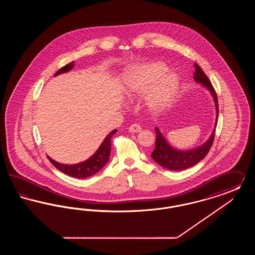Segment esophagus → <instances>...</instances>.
<instances>
[{"instance_id":"1","label":"esophagus","mask_w":255,"mask_h":255,"mask_svg":"<svg viewBox=\"0 0 255 255\" xmlns=\"http://www.w3.org/2000/svg\"><path fill=\"white\" fill-rule=\"evenodd\" d=\"M129 131L133 132V133H137L141 131V126L137 123H133L130 127H129Z\"/></svg>"}]
</instances>
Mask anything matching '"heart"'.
Returning a JSON list of instances; mask_svg holds the SVG:
<instances>
[{"instance_id": "1", "label": "heart", "mask_w": 255, "mask_h": 255, "mask_svg": "<svg viewBox=\"0 0 255 255\" xmlns=\"http://www.w3.org/2000/svg\"><path fill=\"white\" fill-rule=\"evenodd\" d=\"M166 71V65L160 62L149 63L136 68L128 77L125 87L127 96L131 98L138 97L158 81L149 92L146 102L152 111L158 112L163 109L176 96L180 84L178 74L170 72L164 76Z\"/></svg>"}]
</instances>
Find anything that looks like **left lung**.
Returning <instances> with one entry per match:
<instances>
[{"instance_id":"8db88e82","label":"left lung","mask_w":255,"mask_h":255,"mask_svg":"<svg viewBox=\"0 0 255 255\" xmlns=\"http://www.w3.org/2000/svg\"><path fill=\"white\" fill-rule=\"evenodd\" d=\"M196 72L194 73V80L198 83H201L206 87L212 97L214 98L215 106H216V112H217V118H216V123H215V128L213 132L211 133L209 139L206 141L205 144L198 147L196 149H192L189 151H178L167 143L163 135L160 133L159 130L156 127V148L152 152L151 157L152 158L158 162L159 165L167 168V169L172 170V171H180V170H184L186 168H189L191 166L198 163L200 160L206 157L208 154L211 146L213 144L214 137H215V131H216V126H217V122H218V97L217 94L211 84L210 80L206 76V73L203 72V70L199 67L197 63L194 64Z\"/></svg>"}]
</instances>
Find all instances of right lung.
I'll list each match as a JSON object with an SVG mask.
<instances>
[{
  "label": "right lung",
  "mask_w": 255,
  "mask_h": 255,
  "mask_svg": "<svg viewBox=\"0 0 255 255\" xmlns=\"http://www.w3.org/2000/svg\"><path fill=\"white\" fill-rule=\"evenodd\" d=\"M73 67V62L69 63L68 65L64 66L61 68L60 70L55 73V75H58L60 73H67L70 70H72ZM117 130L112 131L111 133L105 137L103 140L102 144L98 148L97 152L94 154L93 157L87 159L85 161L77 164H62L57 161H54L53 159L48 157L49 161L56 167L57 169L74 178H79V179H84L87 177L93 176L96 173H97L99 170L101 169L109 160L110 153H111V139L112 136L117 133Z\"/></svg>",
  "instance_id": "obj_1"
}]
</instances>
